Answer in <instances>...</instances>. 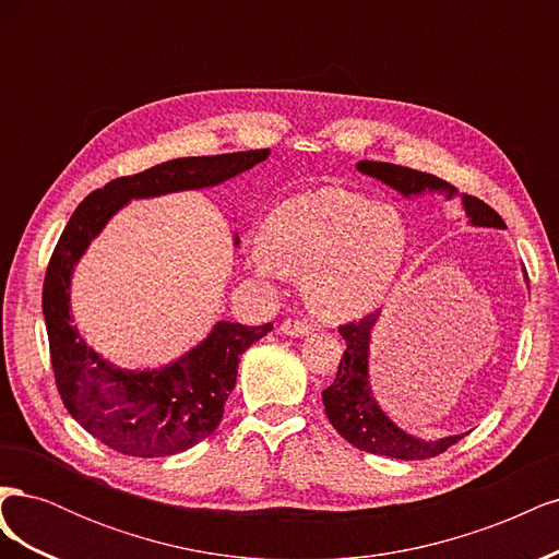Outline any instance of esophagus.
Wrapping results in <instances>:
<instances>
[{
    "instance_id": "esophagus-1",
    "label": "esophagus",
    "mask_w": 559,
    "mask_h": 559,
    "mask_svg": "<svg viewBox=\"0 0 559 559\" xmlns=\"http://www.w3.org/2000/svg\"><path fill=\"white\" fill-rule=\"evenodd\" d=\"M280 331L284 335H294V337H300V335H308L312 331V324H308V321H300V319H284Z\"/></svg>"
}]
</instances>
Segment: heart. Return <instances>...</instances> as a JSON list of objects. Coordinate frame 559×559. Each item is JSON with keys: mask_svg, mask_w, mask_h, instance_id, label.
Segmentation results:
<instances>
[{"mask_svg": "<svg viewBox=\"0 0 559 559\" xmlns=\"http://www.w3.org/2000/svg\"><path fill=\"white\" fill-rule=\"evenodd\" d=\"M408 242L399 207L329 186L286 200L267 216L257 270L306 275L302 294L312 312L345 321L373 312L392 292Z\"/></svg>", "mask_w": 559, "mask_h": 559, "instance_id": "obj_1", "label": "heart"}]
</instances>
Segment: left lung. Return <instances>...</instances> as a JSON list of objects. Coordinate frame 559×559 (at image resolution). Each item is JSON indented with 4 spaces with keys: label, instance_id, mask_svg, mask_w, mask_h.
<instances>
[{
    "label": "left lung",
    "instance_id": "left-lung-1",
    "mask_svg": "<svg viewBox=\"0 0 559 559\" xmlns=\"http://www.w3.org/2000/svg\"><path fill=\"white\" fill-rule=\"evenodd\" d=\"M359 173L376 177L392 186L405 198L421 195L425 191H438L445 193L448 198L456 195L454 186L448 181L438 179L427 173L411 170V167H401L392 163H376V160H361ZM466 216L471 218L473 226H487V228H506L503 218L485 205L483 200L473 195H462ZM524 280L530 284L527 270H524ZM380 312L368 314L359 321H349L343 324L341 335L345 337V354L337 366V376L331 386L321 392V401H324L326 417L333 425V429L341 433L347 443L359 448L364 452L394 456V460H427V456H436L445 452L456 441H462V436H445L441 441H421L411 433L399 429L392 419H389L378 401L370 392L368 380V347H370V331L378 324Z\"/></svg>",
    "mask_w": 559,
    "mask_h": 559
}]
</instances>
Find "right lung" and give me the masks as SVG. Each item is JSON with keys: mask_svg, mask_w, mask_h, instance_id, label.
I'll use <instances>...</instances> for the list:
<instances>
[{"mask_svg": "<svg viewBox=\"0 0 559 559\" xmlns=\"http://www.w3.org/2000/svg\"><path fill=\"white\" fill-rule=\"evenodd\" d=\"M270 148L167 160L118 177L83 198L64 226L44 277V319L60 399L97 441L130 456H167L207 438L224 417L242 352L273 324L218 321L212 333L175 364L158 370H123L86 345L70 312L72 273L83 251L132 198L207 189L265 160ZM238 242V240H235Z\"/></svg>", "mask_w": 559, "mask_h": 559, "instance_id": "add662e5", "label": "right lung"}]
</instances>
